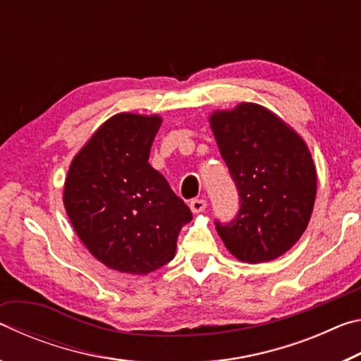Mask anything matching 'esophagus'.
Instances as JSON below:
<instances>
[{"label":"esophagus","instance_id":"34e87169","mask_svg":"<svg viewBox=\"0 0 361 361\" xmlns=\"http://www.w3.org/2000/svg\"><path fill=\"white\" fill-rule=\"evenodd\" d=\"M189 207H191L192 213H202L207 209V202L204 199H192Z\"/></svg>","mask_w":361,"mask_h":361}]
</instances>
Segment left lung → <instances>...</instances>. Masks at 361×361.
Here are the masks:
<instances>
[{
	"instance_id": "left-lung-1",
	"label": "left lung",
	"mask_w": 361,
	"mask_h": 361,
	"mask_svg": "<svg viewBox=\"0 0 361 361\" xmlns=\"http://www.w3.org/2000/svg\"><path fill=\"white\" fill-rule=\"evenodd\" d=\"M210 126L240 197L231 223L215 221L219 237L243 262L279 258L299 240L314 210L317 172L307 145L256 103L215 111Z\"/></svg>"
}]
</instances>
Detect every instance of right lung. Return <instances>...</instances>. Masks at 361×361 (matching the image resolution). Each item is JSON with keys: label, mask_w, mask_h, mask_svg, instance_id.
<instances>
[{"label": "right lung", "mask_w": 361, "mask_h": 361, "mask_svg": "<svg viewBox=\"0 0 361 361\" xmlns=\"http://www.w3.org/2000/svg\"><path fill=\"white\" fill-rule=\"evenodd\" d=\"M159 116L109 118L73 159L66 215L81 242L109 269L148 274L173 259L189 207L149 166Z\"/></svg>", "instance_id": "1"}]
</instances>
